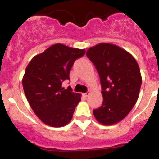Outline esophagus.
<instances>
[{
	"label": "esophagus",
	"mask_w": 159,
	"mask_h": 159,
	"mask_svg": "<svg viewBox=\"0 0 159 159\" xmlns=\"http://www.w3.org/2000/svg\"><path fill=\"white\" fill-rule=\"evenodd\" d=\"M83 95H84V97H88V95H89V92H86V93H83Z\"/></svg>",
	"instance_id": "esophagus-1"
}]
</instances>
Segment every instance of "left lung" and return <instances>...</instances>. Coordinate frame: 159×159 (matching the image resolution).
Segmentation results:
<instances>
[{"label": "left lung", "instance_id": "1", "mask_svg": "<svg viewBox=\"0 0 159 159\" xmlns=\"http://www.w3.org/2000/svg\"><path fill=\"white\" fill-rule=\"evenodd\" d=\"M86 55L95 66L102 87V106L93 110L94 116L101 124H116L138 100L142 84L139 64L130 53L112 43H99Z\"/></svg>", "mask_w": 159, "mask_h": 159}]
</instances>
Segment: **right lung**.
I'll return each instance as SVG.
<instances>
[{
    "label": "right lung",
    "instance_id": "right-lung-1",
    "mask_svg": "<svg viewBox=\"0 0 159 159\" xmlns=\"http://www.w3.org/2000/svg\"><path fill=\"white\" fill-rule=\"evenodd\" d=\"M85 52L56 43L35 56L28 64L22 80L24 92L32 111L43 123L60 127L72 119L81 95L72 92L70 87L64 89L62 83L69 80L75 60Z\"/></svg>",
    "mask_w": 159,
    "mask_h": 159
}]
</instances>
